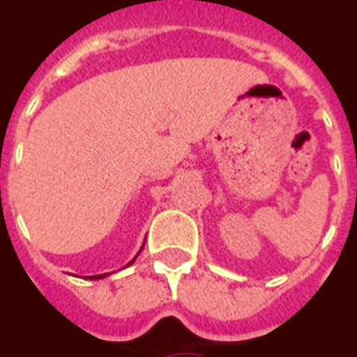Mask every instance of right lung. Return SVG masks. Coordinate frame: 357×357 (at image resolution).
I'll return each instance as SVG.
<instances>
[{"label": "right lung", "instance_id": "obj_1", "mask_svg": "<svg viewBox=\"0 0 357 357\" xmlns=\"http://www.w3.org/2000/svg\"><path fill=\"white\" fill-rule=\"evenodd\" d=\"M134 261H135V259H132L128 264H132V263H134ZM102 277H105V275H93V277H91V279H102Z\"/></svg>", "mask_w": 357, "mask_h": 357}]
</instances>
